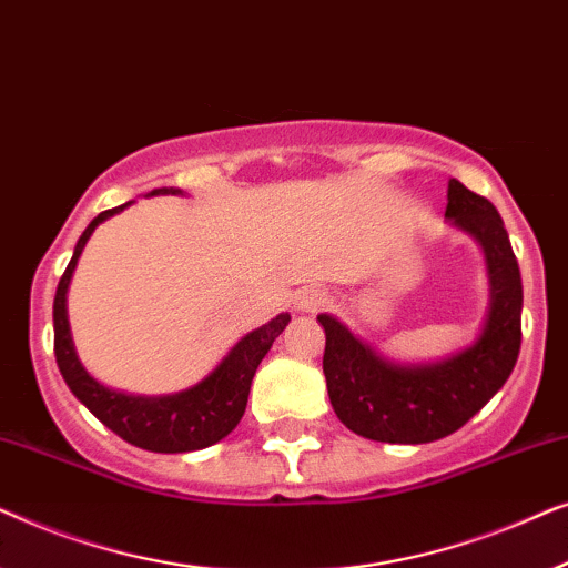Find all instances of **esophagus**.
<instances>
[{
	"label": "esophagus",
	"instance_id": "1",
	"mask_svg": "<svg viewBox=\"0 0 568 568\" xmlns=\"http://www.w3.org/2000/svg\"><path fill=\"white\" fill-rule=\"evenodd\" d=\"M331 305V294L321 290V286H307V290L300 292L297 307L302 313H317V310H325Z\"/></svg>",
	"mask_w": 568,
	"mask_h": 568
}]
</instances>
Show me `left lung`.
<instances>
[{
    "instance_id": "8db88e82",
    "label": "left lung",
    "mask_w": 568,
    "mask_h": 568,
    "mask_svg": "<svg viewBox=\"0 0 568 568\" xmlns=\"http://www.w3.org/2000/svg\"><path fill=\"white\" fill-rule=\"evenodd\" d=\"M447 220L484 245L491 276V310L484 333L453 359L398 367L364 346L336 317L325 328L323 372L331 406L359 437L390 445H424L468 424L507 383L523 344V278L509 235L486 196L449 181Z\"/></svg>"
}]
</instances>
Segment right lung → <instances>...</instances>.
<instances>
[{
    "instance_id": "obj_1",
    "label": "right lung",
    "mask_w": 568,
    "mask_h": 568,
    "mask_svg": "<svg viewBox=\"0 0 568 568\" xmlns=\"http://www.w3.org/2000/svg\"><path fill=\"white\" fill-rule=\"evenodd\" d=\"M158 193L178 191L154 189L152 196H158ZM126 206L129 204H121L100 212L88 224V230L82 232V237L77 240L74 255L59 278L57 300H53V354H57L59 372L67 379L69 390L90 408L92 416L100 418L108 429L119 434L121 439H126L129 445L150 449V453H193V449L216 445L240 424V418L245 414L255 369H258L263 356L268 354L274 338L286 328L290 315H276L268 325L247 333L224 356L220 367L206 379H201L196 387H191V390L165 395V398H139V395L108 390L105 385L95 383L82 369L74 354L72 336H69L67 286L92 230L100 222H105L108 216L123 212Z\"/></svg>"
}]
</instances>
